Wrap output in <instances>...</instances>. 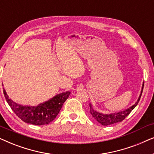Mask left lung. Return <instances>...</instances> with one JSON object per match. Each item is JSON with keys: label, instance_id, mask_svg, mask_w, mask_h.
I'll return each instance as SVG.
<instances>
[{"label": "left lung", "instance_id": "1", "mask_svg": "<svg viewBox=\"0 0 154 154\" xmlns=\"http://www.w3.org/2000/svg\"><path fill=\"white\" fill-rule=\"evenodd\" d=\"M143 88H144V83L142 84V90H141V93L139 97L138 100L135 102V104H134L132 106L129 107L128 109H126L125 110L119 111V112L112 113H102L99 112L94 110L92 108V106L91 104H90V113H91L92 116L97 121L99 122L100 124H102V125H109L111 124L118 123V122H121L125 119V117H127L128 115L130 114V113L135 108V106L137 105L139 101L140 100L141 95H142Z\"/></svg>", "mask_w": 154, "mask_h": 154}]
</instances>
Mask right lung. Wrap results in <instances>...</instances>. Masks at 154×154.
<instances>
[{
  "instance_id": "add662e5",
  "label": "right lung",
  "mask_w": 154,
  "mask_h": 154,
  "mask_svg": "<svg viewBox=\"0 0 154 154\" xmlns=\"http://www.w3.org/2000/svg\"><path fill=\"white\" fill-rule=\"evenodd\" d=\"M3 93L10 108L22 121L33 125H47L55 119L71 92L67 91L60 93L46 102L33 106H24L13 102L4 88Z\"/></svg>"
}]
</instances>
